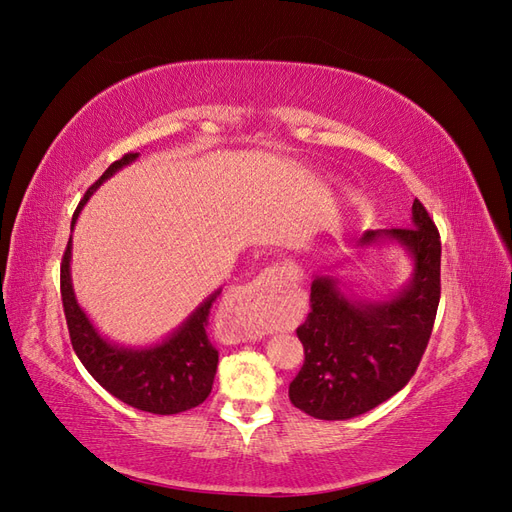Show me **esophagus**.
<instances>
[{
    "label": "esophagus",
    "mask_w": 512,
    "mask_h": 512,
    "mask_svg": "<svg viewBox=\"0 0 512 512\" xmlns=\"http://www.w3.org/2000/svg\"><path fill=\"white\" fill-rule=\"evenodd\" d=\"M280 280H282L280 269H267L265 273H260L254 282H250L247 286L230 294L228 314L230 316H252L254 309L269 297V290L273 288V284H277Z\"/></svg>",
    "instance_id": "obj_1"
}]
</instances>
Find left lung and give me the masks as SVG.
<instances>
[{
    "instance_id": "8db88e82",
    "label": "left lung",
    "mask_w": 512,
    "mask_h": 512,
    "mask_svg": "<svg viewBox=\"0 0 512 512\" xmlns=\"http://www.w3.org/2000/svg\"><path fill=\"white\" fill-rule=\"evenodd\" d=\"M397 243L412 258L410 282L386 301L348 297L337 277L316 275L312 312L297 329L305 363L290 382L294 408L346 421L404 389L421 363L440 303V232L421 200L412 226L367 230L361 247Z\"/></svg>"
}]
</instances>
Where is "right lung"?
Wrapping results in <instances>:
<instances>
[{
	"mask_svg": "<svg viewBox=\"0 0 512 512\" xmlns=\"http://www.w3.org/2000/svg\"><path fill=\"white\" fill-rule=\"evenodd\" d=\"M138 153H126L121 160L113 162L104 170V175L91 185L83 200L72 215V228L79 220L89 196L100 185L111 179L117 170L132 164ZM72 237L61 258V301L70 331L72 348L85 369L102 389L121 399L136 410L151 414H179L209 397L215 369H218V350L207 337V320L213 301L218 299L222 288L211 292L194 312L181 322V327L170 333L160 344L145 348L117 346L104 339L91 324L83 307L74 297L72 275Z\"/></svg>",
	"mask_w": 512,
	"mask_h": 512,
	"instance_id": "right-lung-1",
	"label": "right lung"
}]
</instances>
